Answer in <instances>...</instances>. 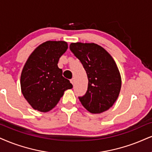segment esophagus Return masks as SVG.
<instances>
[{"label": "esophagus", "mask_w": 152, "mask_h": 152, "mask_svg": "<svg viewBox=\"0 0 152 152\" xmlns=\"http://www.w3.org/2000/svg\"><path fill=\"white\" fill-rule=\"evenodd\" d=\"M70 82L73 85V84H74V82H75V78H72V79H71L70 80Z\"/></svg>", "instance_id": "esophagus-1"}]
</instances>
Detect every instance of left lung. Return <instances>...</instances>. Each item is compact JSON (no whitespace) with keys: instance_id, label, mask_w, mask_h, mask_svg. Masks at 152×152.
<instances>
[{"instance_id":"1","label":"left lung","mask_w":152,"mask_h":152,"mask_svg":"<svg viewBox=\"0 0 152 152\" xmlns=\"http://www.w3.org/2000/svg\"><path fill=\"white\" fill-rule=\"evenodd\" d=\"M70 49L87 72L88 88L79 97L91 113H101L113 106L121 89V77L115 61L104 48L94 43H72Z\"/></svg>"}]
</instances>
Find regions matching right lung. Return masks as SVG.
Segmentation results:
<instances>
[{
	"mask_svg": "<svg viewBox=\"0 0 152 152\" xmlns=\"http://www.w3.org/2000/svg\"><path fill=\"white\" fill-rule=\"evenodd\" d=\"M68 46L64 41H47L29 56L20 77L24 99L34 110L48 112L55 107L72 85L58 67L59 58Z\"/></svg>",
	"mask_w": 152,
	"mask_h": 152,
	"instance_id": "obj_1",
	"label": "right lung"
}]
</instances>
